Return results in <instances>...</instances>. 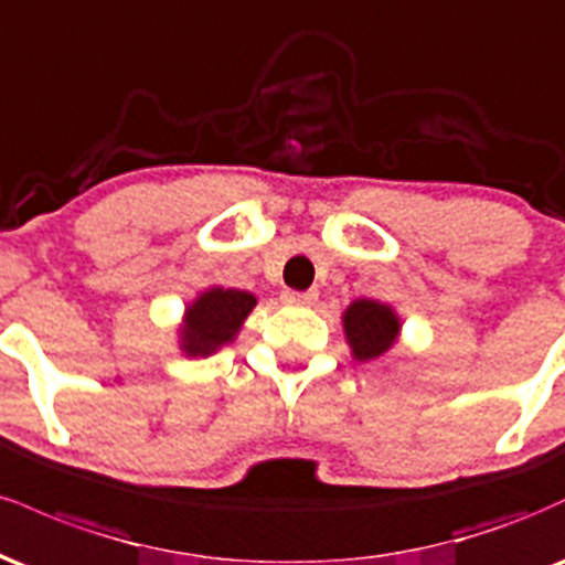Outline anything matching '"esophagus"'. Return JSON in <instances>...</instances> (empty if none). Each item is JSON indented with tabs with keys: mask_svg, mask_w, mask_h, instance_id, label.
Returning a JSON list of instances; mask_svg holds the SVG:
<instances>
[{
	"mask_svg": "<svg viewBox=\"0 0 565 565\" xmlns=\"http://www.w3.org/2000/svg\"><path fill=\"white\" fill-rule=\"evenodd\" d=\"M284 300L287 302H291V305H316L319 302V291L316 289H308V291H287V295H284Z\"/></svg>",
	"mask_w": 565,
	"mask_h": 565,
	"instance_id": "34e87169",
	"label": "esophagus"
}]
</instances>
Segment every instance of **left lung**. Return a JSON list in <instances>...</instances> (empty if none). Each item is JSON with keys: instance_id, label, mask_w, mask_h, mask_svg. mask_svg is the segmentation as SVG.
I'll use <instances>...</instances> for the list:
<instances>
[{"instance_id": "1", "label": "left lung", "mask_w": 565, "mask_h": 565, "mask_svg": "<svg viewBox=\"0 0 565 565\" xmlns=\"http://www.w3.org/2000/svg\"><path fill=\"white\" fill-rule=\"evenodd\" d=\"M342 329L355 361H377L398 342L401 319L380 300H353L342 313Z\"/></svg>"}]
</instances>
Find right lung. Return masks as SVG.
Segmentation results:
<instances>
[{"label":"right lung","mask_w":565,"mask_h":565,"mask_svg":"<svg viewBox=\"0 0 565 565\" xmlns=\"http://www.w3.org/2000/svg\"><path fill=\"white\" fill-rule=\"evenodd\" d=\"M255 305L257 297L244 289L210 287L201 291L196 300L185 305L183 323L178 329V342L185 359H206L220 348L231 345Z\"/></svg>","instance_id":"obj_1"}]
</instances>
